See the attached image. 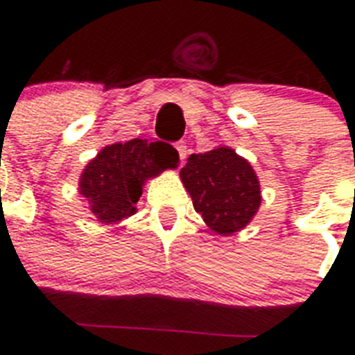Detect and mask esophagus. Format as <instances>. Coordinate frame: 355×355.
Here are the masks:
<instances>
[{"instance_id": "1", "label": "esophagus", "mask_w": 355, "mask_h": 355, "mask_svg": "<svg viewBox=\"0 0 355 355\" xmlns=\"http://www.w3.org/2000/svg\"><path fill=\"white\" fill-rule=\"evenodd\" d=\"M175 147H177L178 156H180V160H184V158H186V155H188V145L184 144V141H178V144L175 145Z\"/></svg>"}]
</instances>
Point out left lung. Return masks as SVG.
Here are the masks:
<instances>
[{"instance_id":"1","label":"left lung","mask_w":355,"mask_h":355,"mask_svg":"<svg viewBox=\"0 0 355 355\" xmlns=\"http://www.w3.org/2000/svg\"><path fill=\"white\" fill-rule=\"evenodd\" d=\"M180 180L195 211L211 232L232 236L252 221L261 205V189L250 162L227 145L191 155L180 169Z\"/></svg>"}]
</instances>
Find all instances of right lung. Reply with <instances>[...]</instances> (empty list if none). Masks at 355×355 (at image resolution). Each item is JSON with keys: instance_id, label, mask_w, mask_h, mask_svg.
Returning a JSON list of instances; mask_svg holds the SVG:
<instances>
[{"instance_id": "1", "label": "right lung", "mask_w": 355, "mask_h": 355, "mask_svg": "<svg viewBox=\"0 0 355 355\" xmlns=\"http://www.w3.org/2000/svg\"><path fill=\"white\" fill-rule=\"evenodd\" d=\"M178 153L164 141L134 138L103 147L80 173L79 193L101 225H118L136 214L145 182L177 169Z\"/></svg>"}]
</instances>
